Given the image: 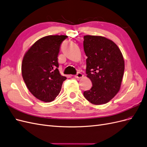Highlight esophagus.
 Instances as JSON below:
<instances>
[{
    "label": "esophagus",
    "mask_w": 147,
    "mask_h": 147,
    "mask_svg": "<svg viewBox=\"0 0 147 147\" xmlns=\"http://www.w3.org/2000/svg\"><path fill=\"white\" fill-rule=\"evenodd\" d=\"M83 77V75L81 72H78L77 74L75 76V77L76 78H81Z\"/></svg>",
    "instance_id": "34e87169"
}]
</instances>
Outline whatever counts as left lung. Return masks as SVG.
<instances>
[{
    "label": "left lung",
    "instance_id": "left-lung-1",
    "mask_svg": "<svg viewBox=\"0 0 147 147\" xmlns=\"http://www.w3.org/2000/svg\"><path fill=\"white\" fill-rule=\"evenodd\" d=\"M83 47L88 57L86 77L92 84L83 95L92 104L107 103L121 88L124 70L122 53L116 43L102 36L85 35Z\"/></svg>",
    "mask_w": 147,
    "mask_h": 147
}]
</instances>
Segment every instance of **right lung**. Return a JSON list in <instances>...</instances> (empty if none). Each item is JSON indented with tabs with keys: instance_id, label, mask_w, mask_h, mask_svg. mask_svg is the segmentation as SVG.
<instances>
[{
	"instance_id": "1",
	"label": "right lung",
	"mask_w": 147,
	"mask_h": 147,
	"mask_svg": "<svg viewBox=\"0 0 147 147\" xmlns=\"http://www.w3.org/2000/svg\"><path fill=\"white\" fill-rule=\"evenodd\" d=\"M67 35H48L38 39L26 52L21 72L27 88L40 100L50 102L59 94L67 78L57 69L61 44Z\"/></svg>"
}]
</instances>
